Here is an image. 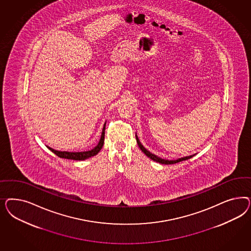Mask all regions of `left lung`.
Here are the masks:
<instances>
[{
    "label": "left lung",
    "instance_id": "8db88e82",
    "mask_svg": "<svg viewBox=\"0 0 251 251\" xmlns=\"http://www.w3.org/2000/svg\"><path fill=\"white\" fill-rule=\"evenodd\" d=\"M135 136H136V141L137 144L139 145V147H140V149L144 152L145 155L146 156H148L150 159H152V161H155V162H158L160 164H165V165H172V164H176V163H178V162H181V161H184V160H188L191 158L192 156H194V154H192V155H189V156H184V157H181V158H177V159L176 160H167V159H163V158H161L159 156H157V155H155V154H153L152 152H149L146 148H145L144 145L141 144V142H140V140H139V138L137 136V134H135Z\"/></svg>",
    "mask_w": 251,
    "mask_h": 251
}]
</instances>
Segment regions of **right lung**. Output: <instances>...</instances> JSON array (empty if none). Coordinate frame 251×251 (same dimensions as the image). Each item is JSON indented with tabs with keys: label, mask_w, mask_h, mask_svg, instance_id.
Returning <instances> with one entry per match:
<instances>
[{
	"label": "right lung",
	"mask_w": 251,
	"mask_h": 251,
	"mask_svg": "<svg viewBox=\"0 0 251 251\" xmlns=\"http://www.w3.org/2000/svg\"><path fill=\"white\" fill-rule=\"evenodd\" d=\"M105 129H106V122L103 126V129H102V133H101V137L99 140V144L97 146H95L93 149L89 150V151H84V152H66V151H57L54 150L52 148L47 146L51 152H54L57 156L61 157V158H65V159H72L77 160H85L91 156H94L96 154L99 153V151L101 150V148L103 147L104 145V139H105Z\"/></svg>",
	"instance_id": "add662e5"
}]
</instances>
